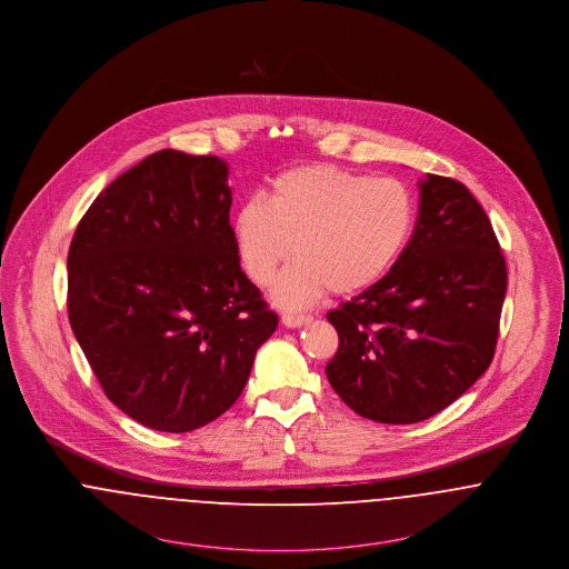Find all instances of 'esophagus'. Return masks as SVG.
Instances as JSON below:
<instances>
[{"label": "esophagus", "instance_id": "34e87169", "mask_svg": "<svg viewBox=\"0 0 569 569\" xmlns=\"http://www.w3.org/2000/svg\"><path fill=\"white\" fill-rule=\"evenodd\" d=\"M311 320H313L311 316H297V313H286V316L281 318L283 327H288V329H301L305 325H309Z\"/></svg>", "mask_w": 569, "mask_h": 569}]
</instances>
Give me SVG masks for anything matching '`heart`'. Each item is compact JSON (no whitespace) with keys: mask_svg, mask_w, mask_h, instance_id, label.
Wrapping results in <instances>:
<instances>
[{"mask_svg":"<svg viewBox=\"0 0 569 569\" xmlns=\"http://www.w3.org/2000/svg\"><path fill=\"white\" fill-rule=\"evenodd\" d=\"M417 217L412 191L396 178H369L337 166L288 169L268 201L249 200L230 219L236 258L256 286L274 283L281 307H305L327 290L352 297L400 260Z\"/></svg>","mask_w":569,"mask_h":569,"instance_id":"heart-1","label":"heart"}]
</instances>
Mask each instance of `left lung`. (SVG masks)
Returning <instances> with one entry per match:
<instances>
[{
    "label": "left lung",
    "instance_id": "1",
    "mask_svg": "<svg viewBox=\"0 0 569 569\" xmlns=\"http://www.w3.org/2000/svg\"><path fill=\"white\" fill-rule=\"evenodd\" d=\"M400 260L366 292L327 313L339 348L335 393L378 423L435 417L495 357L507 267L492 223L467 187L428 173Z\"/></svg>",
    "mask_w": 569,
    "mask_h": 569
}]
</instances>
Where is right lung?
I'll use <instances>...</instances> for the list:
<instances>
[{"instance_id": "1", "label": "right lung", "mask_w": 569, "mask_h": 569, "mask_svg": "<svg viewBox=\"0 0 569 569\" xmlns=\"http://www.w3.org/2000/svg\"><path fill=\"white\" fill-rule=\"evenodd\" d=\"M228 173L154 152L92 201L68 249L72 333L104 396L159 432L223 415L279 322L236 258Z\"/></svg>"}]
</instances>
